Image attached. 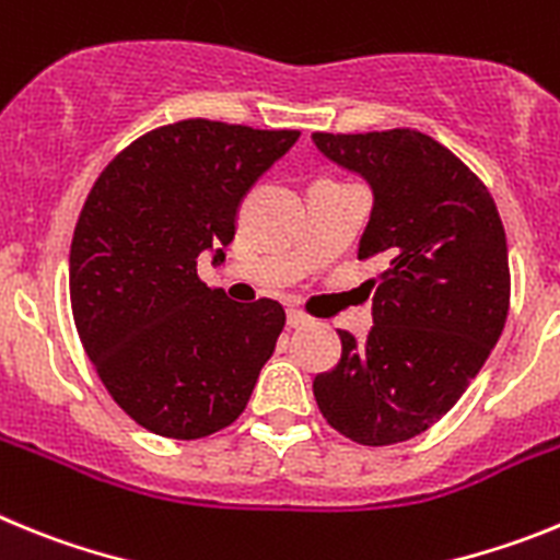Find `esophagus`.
Wrapping results in <instances>:
<instances>
[{"label": "esophagus", "instance_id": "obj_1", "mask_svg": "<svg viewBox=\"0 0 560 560\" xmlns=\"http://www.w3.org/2000/svg\"><path fill=\"white\" fill-rule=\"evenodd\" d=\"M311 323V316L305 314V311H300V308H291L289 311V325L291 328H303V325H308Z\"/></svg>", "mask_w": 560, "mask_h": 560}]
</instances>
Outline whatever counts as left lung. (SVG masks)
Listing matches in <instances>:
<instances>
[{
	"label": "left lung",
	"mask_w": 560,
	"mask_h": 560,
	"mask_svg": "<svg viewBox=\"0 0 560 560\" xmlns=\"http://www.w3.org/2000/svg\"><path fill=\"white\" fill-rule=\"evenodd\" d=\"M375 196L359 260L381 257L368 345L339 330L341 359L314 378L316 407L361 446L438 423L468 389L511 308L508 241L493 196L446 145L415 131L314 133Z\"/></svg>",
	"instance_id": "obj_1"
}]
</instances>
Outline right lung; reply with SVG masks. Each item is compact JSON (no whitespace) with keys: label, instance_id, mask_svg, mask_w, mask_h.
<instances>
[{"label":"right lung","instance_id":"right-lung-1","mask_svg":"<svg viewBox=\"0 0 560 560\" xmlns=\"http://www.w3.org/2000/svg\"><path fill=\"white\" fill-rule=\"evenodd\" d=\"M300 131L182 120L142 133L97 176L69 249L86 355L142 429L199 440L241 418L275 353L277 300L232 303L196 260L235 237L237 205Z\"/></svg>","mask_w":560,"mask_h":560}]
</instances>
